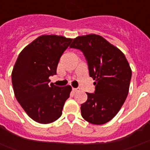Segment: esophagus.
<instances>
[{
    "mask_svg": "<svg viewBox=\"0 0 150 150\" xmlns=\"http://www.w3.org/2000/svg\"><path fill=\"white\" fill-rule=\"evenodd\" d=\"M72 91H74V92H77V91H79V88H72Z\"/></svg>",
    "mask_w": 150,
    "mask_h": 150,
    "instance_id": "esophagus-1",
    "label": "esophagus"
}]
</instances>
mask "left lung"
<instances>
[{"label":"left lung","mask_w":150,"mask_h":150,"mask_svg":"<svg viewBox=\"0 0 150 150\" xmlns=\"http://www.w3.org/2000/svg\"><path fill=\"white\" fill-rule=\"evenodd\" d=\"M81 50L96 85L94 93L81 104V115L88 122L103 125L116 116L125 103L132 77L125 56L118 48L96 34L79 36L70 46Z\"/></svg>","instance_id":"1"}]
</instances>
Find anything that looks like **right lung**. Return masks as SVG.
<instances>
[{"label":"right lung","instance_id":"obj_1","mask_svg":"<svg viewBox=\"0 0 150 150\" xmlns=\"http://www.w3.org/2000/svg\"><path fill=\"white\" fill-rule=\"evenodd\" d=\"M72 42L57 35H42L22 50L12 71L15 97L31 119L40 124L55 121L62 115L71 86L59 88L50 76L56 75L61 56Z\"/></svg>","mask_w":150,"mask_h":150}]
</instances>
